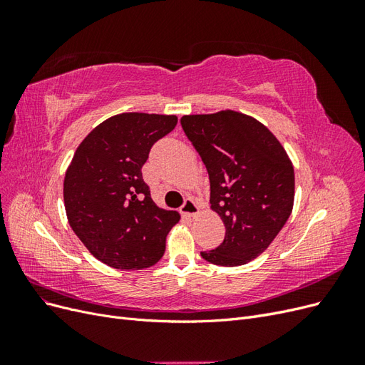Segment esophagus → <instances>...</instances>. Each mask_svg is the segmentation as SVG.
Masks as SVG:
<instances>
[{
	"label": "esophagus",
	"instance_id": "obj_1",
	"mask_svg": "<svg viewBox=\"0 0 365 365\" xmlns=\"http://www.w3.org/2000/svg\"><path fill=\"white\" fill-rule=\"evenodd\" d=\"M180 212H181L182 215H185V216L193 217V216H196L197 213H200V207L196 205V202L192 200V197H187V200L184 201V204L181 205Z\"/></svg>",
	"mask_w": 365,
	"mask_h": 365
}]
</instances>
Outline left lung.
<instances>
[{"instance_id": "1", "label": "left lung", "mask_w": 365, "mask_h": 365, "mask_svg": "<svg viewBox=\"0 0 365 365\" xmlns=\"http://www.w3.org/2000/svg\"><path fill=\"white\" fill-rule=\"evenodd\" d=\"M181 126L210 178V204L225 225L224 242L202 251L220 267L245 264L269 247L294 205V168L271 130L236 111L184 115Z\"/></svg>"}]
</instances>
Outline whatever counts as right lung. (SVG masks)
Returning <instances> with one entry per match:
<instances>
[{"mask_svg":"<svg viewBox=\"0 0 365 365\" xmlns=\"http://www.w3.org/2000/svg\"><path fill=\"white\" fill-rule=\"evenodd\" d=\"M176 115L125 113L94 128L63 180L70 227L96 259L115 269H143L164 254L180 215L157 207L141 168Z\"/></svg>","mask_w":365,"mask_h":365,"instance_id":"right-lung-1","label":"right lung"}]
</instances>
